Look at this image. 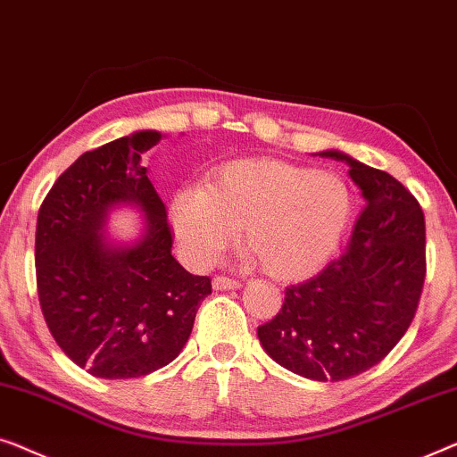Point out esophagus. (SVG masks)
Masks as SVG:
<instances>
[{
  "instance_id": "34e87169",
  "label": "esophagus",
  "mask_w": 457,
  "mask_h": 457,
  "mask_svg": "<svg viewBox=\"0 0 457 457\" xmlns=\"http://www.w3.org/2000/svg\"><path fill=\"white\" fill-rule=\"evenodd\" d=\"M242 284L234 278H228V275H217L213 279V287L215 290H236V287H240Z\"/></svg>"
}]
</instances>
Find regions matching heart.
<instances>
[{
  "label": "heart",
  "mask_w": 457,
  "mask_h": 457,
  "mask_svg": "<svg viewBox=\"0 0 457 457\" xmlns=\"http://www.w3.org/2000/svg\"><path fill=\"white\" fill-rule=\"evenodd\" d=\"M350 217L342 178L271 159L229 163L171 204L173 231L192 261L213 262L242 228L246 248L278 279L304 278L323 265Z\"/></svg>",
  "instance_id": "obj_1"
}]
</instances>
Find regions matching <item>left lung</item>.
Instances as JSON below:
<instances>
[{"instance_id":"1","label":"left lung","mask_w":457,"mask_h":457,"mask_svg":"<svg viewBox=\"0 0 457 457\" xmlns=\"http://www.w3.org/2000/svg\"><path fill=\"white\" fill-rule=\"evenodd\" d=\"M364 209L348 248L323 271L286 290L284 306L259 327L275 362L312 381H344L369 370L395 348L412 323L427 275L424 213L387 171L344 153Z\"/></svg>"}]
</instances>
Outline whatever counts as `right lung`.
Instances as JSON below:
<instances>
[{
    "label": "right lung",
    "mask_w": 457,
    "mask_h": 457,
    "mask_svg": "<svg viewBox=\"0 0 457 457\" xmlns=\"http://www.w3.org/2000/svg\"><path fill=\"white\" fill-rule=\"evenodd\" d=\"M162 134L145 130L87 151L55 179L38 209L37 292L55 344L101 378H134L170 364L188 342L211 278L171 256L167 211L143 153ZM134 202L147 215L134 247L112 249L106 211Z\"/></svg>",
    "instance_id": "1"
}]
</instances>
